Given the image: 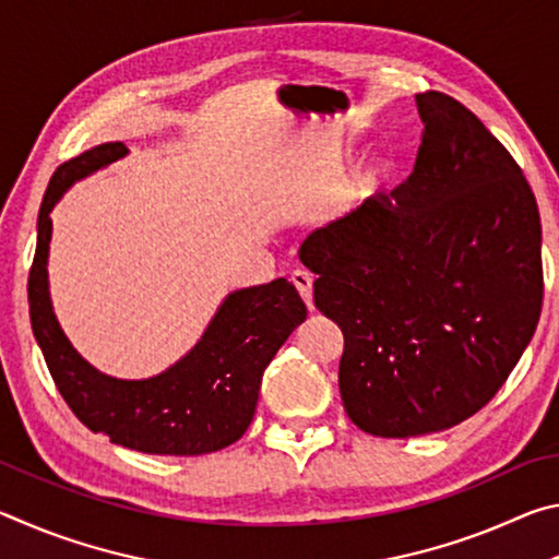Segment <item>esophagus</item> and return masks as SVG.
Masks as SVG:
<instances>
[{
  "label": "esophagus",
  "mask_w": 559,
  "mask_h": 559,
  "mask_svg": "<svg viewBox=\"0 0 559 559\" xmlns=\"http://www.w3.org/2000/svg\"><path fill=\"white\" fill-rule=\"evenodd\" d=\"M290 281H293V286L298 288L300 298L306 300L308 310H313V278H310V273H306V271H293V273H290Z\"/></svg>",
  "instance_id": "esophagus-1"
}]
</instances>
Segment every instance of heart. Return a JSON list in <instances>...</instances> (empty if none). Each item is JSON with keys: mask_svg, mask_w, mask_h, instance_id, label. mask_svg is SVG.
I'll return each mask as SVG.
<instances>
[{"mask_svg": "<svg viewBox=\"0 0 559 559\" xmlns=\"http://www.w3.org/2000/svg\"><path fill=\"white\" fill-rule=\"evenodd\" d=\"M394 175L392 159L386 157H372L370 163L357 169V175L349 185V200L353 202H367L374 194H380V189L390 182Z\"/></svg>", "mask_w": 559, "mask_h": 559, "instance_id": "b5f03b06", "label": "heart"}]
</instances>
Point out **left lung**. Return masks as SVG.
I'll list each match as a JSON object with an SVG mask.
<instances>
[{
  "label": "left lung",
  "mask_w": 559,
  "mask_h": 559,
  "mask_svg": "<svg viewBox=\"0 0 559 559\" xmlns=\"http://www.w3.org/2000/svg\"><path fill=\"white\" fill-rule=\"evenodd\" d=\"M414 173L316 229L298 257L345 335L340 394L384 439L456 427L493 400L543 310V229L513 155L456 98L416 96Z\"/></svg>",
  "instance_id": "1"
}]
</instances>
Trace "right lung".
<instances>
[{"label": "right lung", "instance_id": "right-lung-1", "mask_svg": "<svg viewBox=\"0 0 559 559\" xmlns=\"http://www.w3.org/2000/svg\"><path fill=\"white\" fill-rule=\"evenodd\" d=\"M128 155L106 143L56 169L39 210V239L29 271V318L46 367L71 412L93 433L157 456H200L239 441L257 412L261 377L278 347L308 316L286 278L234 290L200 343L163 374L116 380L75 353L49 298L51 210L75 179Z\"/></svg>", "mask_w": 559, "mask_h": 559}]
</instances>
